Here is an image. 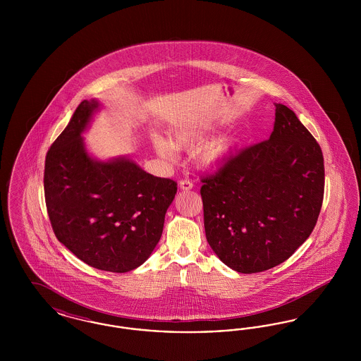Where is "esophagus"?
Returning a JSON list of instances; mask_svg holds the SVG:
<instances>
[{"instance_id":"1","label":"esophagus","mask_w":361,"mask_h":361,"mask_svg":"<svg viewBox=\"0 0 361 361\" xmlns=\"http://www.w3.org/2000/svg\"><path fill=\"white\" fill-rule=\"evenodd\" d=\"M178 187H180V189H183V190H189V189L193 188V183L189 178H183L178 183Z\"/></svg>"}]
</instances>
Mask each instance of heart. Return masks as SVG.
I'll return each instance as SVG.
<instances>
[{"label":"heart","mask_w":361,"mask_h":361,"mask_svg":"<svg viewBox=\"0 0 361 361\" xmlns=\"http://www.w3.org/2000/svg\"><path fill=\"white\" fill-rule=\"evenodd\" d=\"M208 133H209L208 126L195 124L177 131L173 137V143L165 137L154 135L153 145L158 154L165 158H173L176 154V147H193L202 143L206 139ZM234 146H235V140L214 142L206 146L204 150L200 153V161L204 165H212L230 154L234 150Z\"/></svg>","instance_id":"obj_1"}]
</instances>
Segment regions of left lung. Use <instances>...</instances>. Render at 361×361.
Instances as JSON below:
<instances>
[{
	"mask_svg": "<svg viewBox=\"0 0 361 361\" xmlns=\"http://www.w3.org/2000/svg\"><path fill=\"white\" fill-rule=\"evenodd\" d=\"M206 237L240 274L291 257L314 230L325 190L321 146L288 106L276 104L269 139L231 155L202 178Z\"/></svg>",
	"mask_w": 361,
	"mask_h": 361,
	"instance_id": "8db88e82",
	"label": "left lung"
}]
</instances>
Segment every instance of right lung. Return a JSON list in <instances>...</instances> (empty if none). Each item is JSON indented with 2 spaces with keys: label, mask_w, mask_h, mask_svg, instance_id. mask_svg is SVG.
<instances>
[{
  "label": "right lung",
  "mask_w": 361,
  "mask_h": 361,
  "mask_svg": "<svg viewBox=\"0 0 361 361\" xmlns=\"http://www.w3.org/2000/svg\"><path fill=\"white\" fill-rule=\"evenodd\" d=\"M96 100L80 104L44 164V197L55 237L87 265L124 274L142 265L162 235L177 192L131 159H92L81 137Z\"/></svg>",
  "instance_id": "right-lung-1"
}]
</instances>
